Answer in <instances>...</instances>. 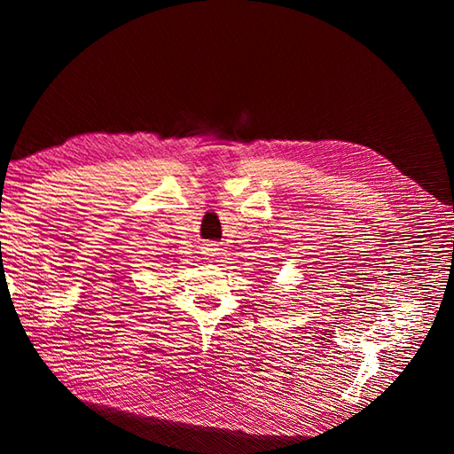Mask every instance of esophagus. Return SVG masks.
Returning <instances> with one entry per match:
<instances>
[{
    "instance_id": "1",
    "label": "esophagus",
    "mask_w": 454,
    "mask_h": 454,
    "mask_svg": "<svg viewBox=\"0 0 454 454\" xmlns=\"http://www.w3.org/2000/svg\"><path fill=\"white\" fill-rule=\"evenodd\" d=\"M215 252H217V248H215V244H212V242H208V244H204L202 246V255L208 259V257H214L215 255Z\"/></svg>"
}]
</instances>
